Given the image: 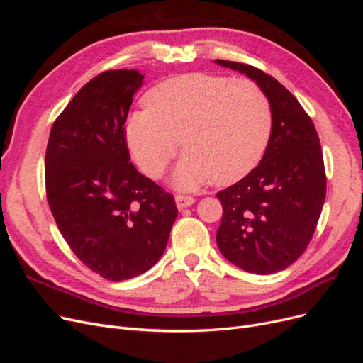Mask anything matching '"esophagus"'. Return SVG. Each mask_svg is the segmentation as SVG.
<instances>
[{"label": "esophagus", "mask_w": 363, "mask_h": 363, "mask_svg": "<svg viewBox=\"0 0 363 363\" xmlns=\"http://www.w3.org/2000/svg\"><path fill=\"white\" fill-rule=\"evenodd\" d=\"M194 203H195L194 196H188V195H177V196H175V204H177L179 211H183V208L192 206Z\"/></svg>", "instance_id": "obj_1"}]
</instances>
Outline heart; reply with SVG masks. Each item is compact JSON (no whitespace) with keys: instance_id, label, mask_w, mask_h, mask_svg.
I'll return each mask as SVG.
<instances>
[{"instance_id":"1","label":"heart","mask_w":363,"mask_h":363,"mask_svg":"<svg viewBox=\"0 0 363 363\" xmlns=\"http://www.w3.org/2000/svg\"><path fill=\"white\" fill-rule=\"evenodd\" d=\"M271 119L268 98L256 83L191 72L152 87L145 107L128 115L125 139L139 167L157 179L177 155L180 136L186 152L172 183L192 191L213 179L233 183L255 168Z\"/></svg>"}]
</instances>
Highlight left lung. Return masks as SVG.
<instances>
[{
  "label": "left lung",
  "mask_w": 363,
  "mask_h": 363,
  "mask_svg": "<svg viewBox=\"0 0 363 363\" xmlns=\"http://www.w3.org/2000/svg\"><path fill=\"white\" fill-rule=\"evenodd\" d=\"M215 63L255 80L271 107V136L260 163L216 194L223 204L219 251L240 269L265 276L292 265L315 233L325 200L320 138L298 100L274 77L245 63Z\"/></svg>",
  "instance_id": "left-lung-1"
}]
</instances>
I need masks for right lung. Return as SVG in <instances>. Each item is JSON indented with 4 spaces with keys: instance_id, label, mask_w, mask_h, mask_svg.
<instances>
[{
    "instance_id": "add662e5",
    "label": "right lung",
    "mask_w": 363,
    "mask_h": 363,
    "mask_svg": "<svg viewBox=\"0 0 363 363\" xmlns=\"http://www.w3.org/2000/svg\"><path fill=\"white\" fill-rule=\"evenodd\" d=\"M142 83L135 69L86 83L54 121L45 155L47 200L62 236L112 281L155 265L177 218L174 196L130 163L124 124Z\"/></svg>"
}]
</instances>
